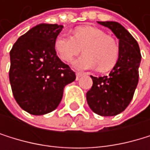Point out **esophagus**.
<instances>
[{"label": "esophagus", "mask_w": 150, "mask_h": 150, "mask_svg": "<svg viewBox=\"0 0 150 150\" xmlns=\"http://www.w3.org/2000/svg\"><path fill=\"white\" fill-rule=\"evenodd\" d=\"M84 74V73H81V72H77L76 73V80H78L82 76H83Z\"/></svg>", "instance_id": "34e87169"}]
</instances>
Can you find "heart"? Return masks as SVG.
Masks as SVG:
<instances>
[{"label":"heart","instance_id":"b5f03b06","mask_svg":"<svg viewBox=\"0 0 150 150\" xmlns=\"http://www.w3.org/2000/svg\"><path fill=\"white\" fill-rule=\"evenodd\" d=\"M58 57L70 62L83 48V56L73 63L74 68L83 70L97 67L100 72L112 69L119 58V47L115 39L95 27L83 26L70 35H59L55 42Z\"/></svg>","mask_w":150,"mask_h":150}]
</instances>
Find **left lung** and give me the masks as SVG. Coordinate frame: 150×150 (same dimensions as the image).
<instances>
[{
    "instance_id": "obj_1",
    "label": "left lung",
    "mask_w": 150,
    "mask_h": 150,
    "mask_svg": "<svg viewBox=\"0 0 150 150\" xmlns=\"http://www.w3.org/2000/svg\"><path fill=\"white\" fill-rule=\"evenodd\" d=\"M109 28L119 38V58L109 76L94 77L92 88L86 93L91 110L101 116H115L128 107L139 82L141 60L136 39L120 23L97 21Z\"/></svg>"
}]
</instances>
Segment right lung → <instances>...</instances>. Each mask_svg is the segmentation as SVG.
Segmentation results:
<instances>
[{
  "mask_svg": "<svg viewBox=\"0 0 150 150\" xmlns=\"http://www.w3.org/2000/svg\"><path fill=\"white\" fill-rule=\"evenodd\" d=\"M63 28L39 24L21 36L11 52L10 83L21 109L33 115L51 112L59 105L65 86L76 74L57 55L55 42Z\"/></svg>",
  "mask_w": 150,
  "mask_h": 150,
  "instance_id": "1",
  "label": "right lung"
}]
</instances>
